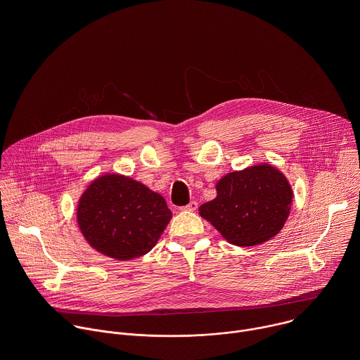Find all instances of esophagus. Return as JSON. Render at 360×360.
<instances>
[{
	"mask_svg": "<svg viewBox=\"0 0 360 360\" xmlns=\"http://www.w3.org/2000/svg\"><path fill=\"white\" fill-rule=\"evenodd\" d=\"M196 208H198V202L196 200H191L188 205H185V207H182L181 210L182 211H188V212H193V211H196Z\"/></svg>",
	"mask_w": 360,
	"mask_h": 360,
	"instance_id": "obj_1",
	"label": "esophagus"
}]
</instances>
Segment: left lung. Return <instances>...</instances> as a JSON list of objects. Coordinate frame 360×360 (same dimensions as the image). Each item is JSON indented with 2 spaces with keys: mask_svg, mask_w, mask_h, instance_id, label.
<instances>
[{
  "mask_svg": "<svg viewBox=\"0 0 360 360\" xmlns=\"http://www.w3.org/2000/svg\"><path fill=\"white\" fill-rule=\"evenodd\" d=\"M217 192L215 199L200 205L199 214L236 246L274 238L290 212L292 188L283 174L268 164L225 175Z\"/></svg>",
  "mask_w": 360,
  "mask_h": 360,
  "instance_id": "obj_1",
  "label": "left lung"
}]
</instances>
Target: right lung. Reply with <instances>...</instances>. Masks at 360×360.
<instances>
[{"label":"right lung","instance_id":"obj_1","mask_svg":"<svg viewBox=\"0 0 360 360\" xmlns=\"http://www.w3.org/2000/svg\"><path fill=\"white\" fill-rule=\"evenodd\" d=\"M172 218L165 199L131 178L104 175L78 202L77 219L88 243L110 258L128 261L148 253Z\"/></svg>","mask_w":360,"mask_h":360}]
</instances>
